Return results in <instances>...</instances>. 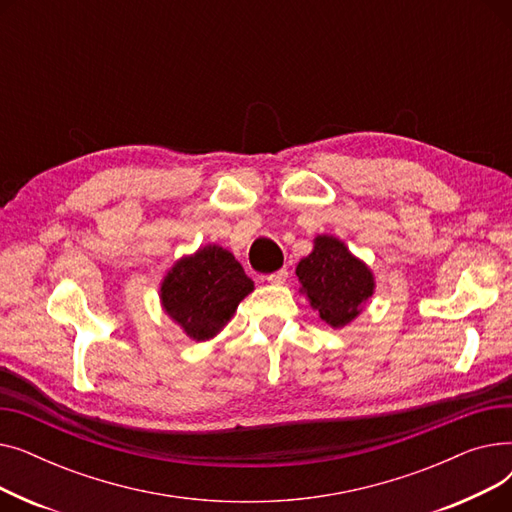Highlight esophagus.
I'll return each instance as SVG.
<instances>
[{"mask_svg": "<svg viewBox=\"0 0 512 512\" xmlns=\"http://www.w3.org/2000/svg\"><path fill=\"white\" fill-rule=\"evenodd\" d=\"M286 278H288V270H286V267H282V270H278V272L270 274V276H267L265 280L270 282V284H284V282H286Z\"/></svg>", "mask_w": 512, "mask_h": 512, "instance_id": "obj_1", "label": "esophagus"}]
</instances>
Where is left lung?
Segmentation results:
<instances>
[{"label":"left lung","instance_id":"8db88e82","mask_svg":"<svg viewBox=\"0 0 512 512\" xmlns=\"http://www.w3.org/2000/svg\"><path fill=\"white\" fill-rule=\"evenodd\" d=\"M297 276L309 305L334 330L357 319L375 290L369 265L332 234L313 238V251L299 261Z\"/></svg>","mask_w":512,"mask_h":512}]
</instances>
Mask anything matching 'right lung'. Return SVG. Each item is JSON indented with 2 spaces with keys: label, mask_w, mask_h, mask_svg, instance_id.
I'll return each mask as SVG.
<instances>
[{
  "label": "right lung",
  "mask_w": 512,
  "mask_h": 512,
  "mask_svg": "<svg viewBox=\"0 0 512 512\" xmlns=\"http://www.w3.org/2000/svg\"><path fill=\"white\" fill-rule=\"evenodd\" d=\"M253 290V280L230 251L205 245L170 267L159 284V301L188 338L205 342L224 330Z\"/></svg>",
  "instance_id": "obj_1"
}]
</instances>
